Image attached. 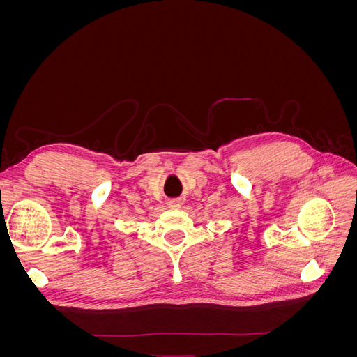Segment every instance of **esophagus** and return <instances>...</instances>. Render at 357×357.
<instances>
[{
	"instance_id": "obj_1",
	"label": "esophagus",
	"mask_w": 357,
	"mask_h": 357,
	"mask_svg": "<svg viewBox=\"0 0 357 357\" xmlns=\"http://www.w3.org/2000/svg\"><path fill=\"white\" fill-rule=\"evenodd\" d=\"M168 207L172 210H178L183 207V201L181 199H171V201H168Z\"/></svg>"
}]
</instances>
